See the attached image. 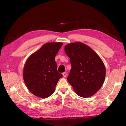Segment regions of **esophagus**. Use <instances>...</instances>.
Returning <instances> with one entry per match:
<instances>
[{
  "instance_id": "34e87169",
  "label": "esophagus",
  "mask_w": 126,
  "mask_h": 126,
  "mask_svg": "<svg viewBox=\"0 0 126 126\" xmlns=\"http://www.w3.org/2000/svg\"><path fill=\"white\" fill-rule=\"evenodd\" d=\"M63 75L64 76V77H66V76H67V73H66V72H64V73H63Z\"/></svg>"
}]
</instances>
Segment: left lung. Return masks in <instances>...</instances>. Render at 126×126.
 <instances>
[{
	"label": "left lung",
	"instance_id": "8db88e82",
	"mask_svg": "<svg viewBox=\"0 0 126 126\" xmlns=\"http://www.w3.org/2000/svg\"><path fill=\"white\" fill-rule=\"evenodd\" d=\"M64 50L71 65L68 82L81 97L94 95L105 79L106 68L102 61L92 49L81 42L68 44Z\"/></svg>",
	"mask_w": 126,
	"mask_h": 126
}]
</instances>
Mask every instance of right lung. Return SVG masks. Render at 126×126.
<instances>
[{"label":"right lung","mask_w":126,"mask_h":126,"mask_svg":"<svg viewBox=\"0 0 126 126\" xmlns=\"http://www.w3.org/2000/svg\"><path fill=\"white\" fill-rule=\"evenodd\" d=\"M61 42L44 44L26 61L23 78L29 91L41 98H47L54 92L63 75L57 71L55 58L62 46Z\"/></svg>","instance_id":"obj_1"}]
</instances>
